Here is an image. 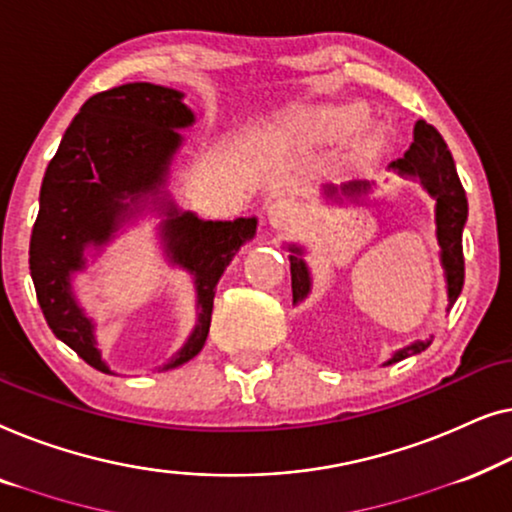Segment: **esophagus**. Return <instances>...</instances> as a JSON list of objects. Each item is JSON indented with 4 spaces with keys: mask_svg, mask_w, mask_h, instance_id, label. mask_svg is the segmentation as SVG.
Here are the masks:
<instances>
[{
    "mask_svg": "<svg viewBox=\"0 0 512 512\" xmlns=\"http://www.w3.org/2000/svg\"><path fill=\"white\" fill-rule=\"evenodd\" d=\"M266 218H269V225L273 229H290L299 218V208L292 199H276L271 201L269 208H266Z\"/></svg>",
    "mask_w": 512,
    "mask_h": 512,
    "instance_id": "1",
    "label": "esophagus"
}]
</instances>
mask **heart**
Instances as JSON below:
<instances>
[{
  "mask_svg": "<svg viewBox=\"0 0 512 512\" xmlns=\"http://www.w3.org/2000/svg\"><path fill=\"white\" fill-rule=\"evenodd\" d=\"M371 122V111L364 104H343V106H327V109L315 111L308 118V129L315 139L327 143H341L362 132ZM385 146V129L373 127L369 132L359 136V153L371 157L380 153Z\"/></svg>",
  "mask_w": 512,
  "mask_h": 512,
  "instance_id": "heart-1",
  "label": "heart"
}]
</instances>
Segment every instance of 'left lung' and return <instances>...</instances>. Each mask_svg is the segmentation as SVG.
Returning a JSON list of instances; mask_svg holds the SVG:
<instances>
[{
	"label": "left lung",
	"mask_w": 512,
	"mask_h": 512,
	"mask_svg": "<svg viewBox=\"0 0 512 512\" xmlns=\"http://www.w3.org/2000/svg\"><path fill=\"white\" fill-rule=\"evenodd\" d=\"M390 171L401 178H413L420 181L429 197L436 199V239L441 246V266L445 276V290H448V311L455 306L464 287V253H462V232L469 218V201L459 181L455 160H452L443 136L436 132V127L427 125L424 120L415 122L413 129V146L406 150V155L390 164ZM371 190V183H352L345 185L343 192H350V197H362ZM327 197H334L336 187H327ZM290 273H292V304L297 306L308 299L313 290L311 269H308L304 253L306 250L290 243ZM431 341H413L406 348L394 352L387 359L385 366L401 359L413 357L417 352L427 350Z\"/></svg>",
	"instance_id": "obj_1"
}]
</instances>
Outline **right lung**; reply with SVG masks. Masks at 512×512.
Returning a JSON list of instances; mask_svg holds the SVG:
<instances>
[{
	"label": "right lung",
	"mask_w": 512,
	"mask_h": 512,
	"mask_svg": "<svg viewBox=\"0 0 512 512\" xmlns=\"http://www.w3.org/2000/svg\"><path fill=\"white\" fill-rule=\"evenodd\" d=\"M183 92L153 83H127L90 97L64 132L39 194L30 241V271L53 334L102 373H113L97 345L95 320L74 292V276L90 257L143 213L162 215L160 243L171 266L187 271L197 292V322L169 362L176 369L204 348L211 327L215 285L253 241L257 218L201 220L181 211L167 190L174 157L183 146L178 129L194 125Z\"/></svg>",
	"instance_id": "1"
}]
</instances>
